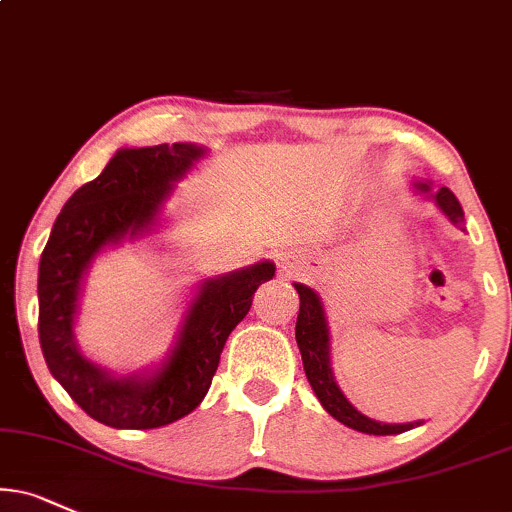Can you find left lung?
Masks as SVG:
<instances>
[{"mask_svg":"<svg viewBox=\"0 0 512 512\" xmlns=\"http://www.w3.org/2000/svg\"><path fill=\"white\" fill-rule=\"evenodd\" d=\"M418 189L430 194V185H425V182H418ZM434 201H437V206L449 216L451 223H463V208H460L458 199L453 197L451 189L441 187L439 192L434 194ZM294 287L301 299L299 318H296V344H299L308 382H311L315 396L323 403L327 413H330L334 420L342 422V425L351 427V430L375 434V437L401 434L413 430L415 425H420V422H408V425H382V422L365 418L363 413H358V410L351 406L349 399L342 394V389L337 387V382H334L332 377L330 349H327V342H330V339H327V325L318 294L306 285Z\"/></svg>","mask_w":512,"mask_h":512,"instance_id":"1","label":"left lung"}]
</instances>
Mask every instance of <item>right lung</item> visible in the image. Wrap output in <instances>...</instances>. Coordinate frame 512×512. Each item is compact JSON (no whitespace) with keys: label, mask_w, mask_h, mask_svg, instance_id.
Listing matches in <instances>:
<instances>
[{"label":"right lung","mask_w":512,"mask_h":512,"mask_svg":"<svg viewBox=\"0 0 512 512\" xmlns=\"http://www.w3.org/2000/svg\"><path fill=\"white\" fill-rule=\"evenodd\" d=\"M197 144L121 149L99 178L82 185L52 227L40 258V346L44 361L68 396L94 420L116 430H154L185 418L204 401L230 332L249 313L254 292L275 275L273 263L237 270L201 285L168 361L151 377H111L78 351L73 318L80 280L106 244L137 237L194 161Z\"/></svg>","instance_id":"right-lung-1"}]
</instances>
